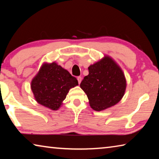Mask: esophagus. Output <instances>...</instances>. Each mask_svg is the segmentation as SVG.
<instances>
[{"label": "esophagus", "instance_id": "34e87169", "mask_svg": "<svg viewBox=\"0 0 159 159\" xmlns=\"http://www.w3.org/2000/svg\"><path fill=\"white\" fill-rule=\"evenodd\" d=\"M77 80H78V81H79V83L80 84V82H81V80H82V78L80 77V76L77 77Z\"/></svg>", "mask_w": 159, "mask_h": 159}]
</instances>
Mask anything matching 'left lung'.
<instances>
[{"label": "left lung", "mask_w": 159, "mask_h": 159, "mask_svg": "<svg viewBox=\"0 0 159 159\" xmlns=\"http://www.w3.org/2000/svg\"><path fill=\"white\" fill-rule=\"evenodd\" d=\"M89 74L80 87L89 99L90 107L102 111L114 106L124 95L126 80L121 69L109 56L88 67Z\"/></svg>", "instance_id": "1"}]
</instances>
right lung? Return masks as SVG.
Returning <instances> with one entry per match:
<instances>
[{
	"label": "right lung",
	"mask_w": 159,
	"mask_h": 159,
	"mask_svg": "<svg viewBox=\"0 0 159 159\" xmlns=\"http://www.w3.org/2000/svg\"><path fill=\"white\" fill-rule=\"evenodd\" d=\"M79 85L76 78L57 63H44L31 81V88L38 103L52 110L62 104L71 88Z\"/></svg>",
	"instance_id": "right-lung-1"
}]
</instances>
